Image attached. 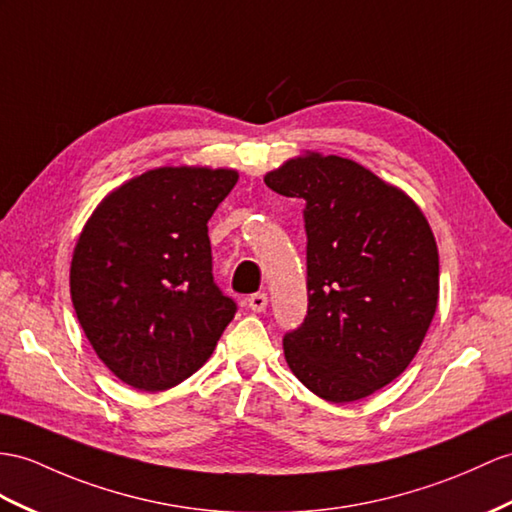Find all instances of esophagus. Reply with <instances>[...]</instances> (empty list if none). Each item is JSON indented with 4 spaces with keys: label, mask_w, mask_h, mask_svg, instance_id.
<instances>
[{
    "label": "esophagus",
    "mask_w": 512,
    "mask_h": 512,
    "mask_svg": "<svg viewBox=\"0 0 512 512\" xmlns=\"http://www.w3.org/2000/svg\"><path fill=\"white\" fill-rule=\"evenodd\" d=\"M247 306L254 310V313H263L267 308V295L265 293H254L247 297Z\"/></svg>",
    "instance_id": "esophagus-1"
}]
</instances>
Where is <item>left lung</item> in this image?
Segmentation results:
<instances>
[{"mask_svg":"<svg viewBox=\"0 0 512 512\" xmlns=\"http://www.w3.org/2000/svg\"><path fill=\"white\" fill-rule=\"evenodd\" d=\"M265 184L302 197L308 313L284 358L326 402L363 400L410 365L439 302V249L419 206L341 156L286 160Z\"/></svg>","mask_w":512,"mask_h":512,"instance_id":"left-lung-1","label":"left lung"}]
</instances>
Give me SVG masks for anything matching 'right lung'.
I'll return each mask as SVG.
<instances>
[{
    "mask_svg": "<svg viewBox=\"0 0 512 512\" xmlns=\"http://www.w3.org/2000/svg\"><path fill=\"white\" fill-rule=\"evenodd\" d=\"M239 173L160 167L102 199L71 260V302L99 360L139 391L180 384L236 313L213 278L208 219Z\"/></svg>",
    "mask_w": 512,
    "mask_h": 512,
    "instance_id": "1",
    "label": "right lung"
}]
</instances>
